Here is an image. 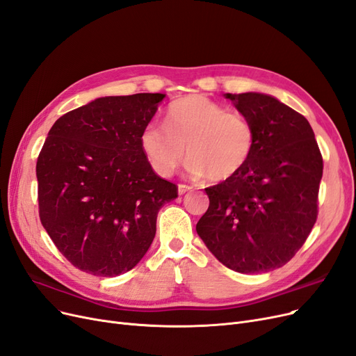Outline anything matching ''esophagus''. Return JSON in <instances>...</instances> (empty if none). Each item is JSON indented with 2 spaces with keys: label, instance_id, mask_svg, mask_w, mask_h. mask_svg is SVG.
I'll return each instance as SVG.
<instances>
[{
  "label": "esophagus",
  "instance_id": "1",
  "mask_svg": "<svg viewBox=\"0 0 356 356\" xmlns=\"http://www.w3.org/2000/svg\"><path fill=\"white\" fill-rule=\"evenodd\" d=\"M188 191H191L190 186H186V184H179V186H178V194L179 195H184V194L188 193Z\"/></svg>",
  "mask_w": 356,
  "mask_h": 356
}]
</instances>
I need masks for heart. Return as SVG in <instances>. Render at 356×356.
Returning <instances> with one entry per match:
<instances>
[{
	"label": "heart",
	"instance_id": "1",
	"mask_svg": "<svg viewBox=\"0 0 356 356\" xmlns=\"http://www.w3.org/2000/svg\"><path fill=\"white\" fill-rule=\"evenodd\" d=\"M163 125L149 124L140 134L141 150L162 177L175 172L187 147L191 174L213 182L229 179L245 168L255 149L250 118L202 95L170 104Z\"/></svg>",
	"mask_w": 356,
	"mask_h": 356
}]
</instances>
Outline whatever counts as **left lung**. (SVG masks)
Returning a JSON list of instances; mask_svg holds the SVG:
<instances>
[{
    "label": "left lung",
    "mask_w": 356,
    "mask_h": 356,
    "mask_svg": "<svg viewBox=\"0 0 356 356\" xmlns=\"http://www.w3.org/2000/svg\"><path fill=\"white\" fill-rule=\"evenodd\" d=\"M225 96L252 122L255 149L239 174L206 188L195 229L227 268L264 273L285 266L317 220L323 156L300 112L263 93Z\"/></svg>",
    "instance_id": "left-lung-1"
}]
</instances>
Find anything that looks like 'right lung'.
<instances>
[{"label":"right lung","mask_w":356,"mask_h":356,"mask_svg":"<svg viewBox=\"0 0 356 356\" xmlns=\"http://www.w3.org/2000/svg\"><path fill=\"white\" fill-rule=\"evenodd\" d=\"M162 93L106 96L52 125L36 162L39 218L81 272L113 277L147 252L161 207L178 187L154 174L140 134Z\"/></svg>","instance_id":"add662e5"}]
</instances>
